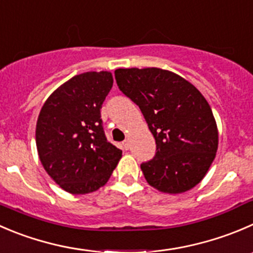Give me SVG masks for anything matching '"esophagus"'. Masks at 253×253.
<instances>
[{
	"label": "esophagus",
	"mask_w": 253,
	"mask_h": 253,
	"mask_svg": "<svg viewBox=\"0 0 253 253\" xmlns=\"http://www.w3.org/2000/svg\"><path fill=\"white\" fill-rule=\"evenodd\" d=\"M122 146H124V148L127 151V149L129 148V141H128V139H126V141H124V143H122Z\"/></svg>",
	"instance_id": "34e87169"
}]
</instances>
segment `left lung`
Instances as JSON below:
<instances>
[{
    "mask_svg": "<svg viewBox=\"0 0 253 253\" xmlns=\"http://www.w3.org/2000/svg\"><path fill=\"white\" fill-rule=\"evenodd\" d=\"M119 89L141 109L157 144L141 164L149 185L168 194L202 181L216 156L219 133L211 107L184 78L159 68L115 70Z\"/></svg>",
    "mask_w": 253,
    "mask_h": 253,
    "instance_id": "left-lung-1",
    "label": "left lung"
}]
</instances>
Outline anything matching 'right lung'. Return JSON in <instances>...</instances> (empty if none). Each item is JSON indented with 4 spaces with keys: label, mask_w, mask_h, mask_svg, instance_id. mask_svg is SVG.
I'll return each instance as SVG.
<instances>
[{
    "label": "right lung",
    "mask_w": 253,
    "mask_h": 253,
    "mask_svg": "<svg viewBox=\"0 0 253 253\" xmlns=\"http://www.w3.org/2000/svg\"><path fill=\"white\" fill-rule=\"evenodd\" d=\"M114 79L110 72L75 75L46 99L36 127L38 156L50 178L70 194L107 183L122 151L107 141L101 110Z\"/></svg>",
    "instance_id": "right-lung-1"
}]
</instances>
